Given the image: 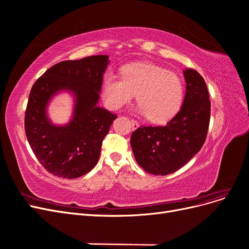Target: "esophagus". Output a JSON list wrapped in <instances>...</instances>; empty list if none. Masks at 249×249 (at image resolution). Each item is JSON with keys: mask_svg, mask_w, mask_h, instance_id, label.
I'll use <instances>...</instances> for the list:
<instances>
[{"mask_svg": "<svg viewBox=\"0 0 249 249\" xmlns=\"http://www.w3.org/2000/svg\"><path fill=\"white\" fill-rule=\"evenodd\" d=\"M131 122H132V124H133V126H134V127H137V126L139 125V123L137 122V120H136V119H134V118H132V119H131Z\"/></svg>", "mask_w": 249, "mask_h": 249, "instance_id": "34e87169", "label": "esophagus"}]
</instances>
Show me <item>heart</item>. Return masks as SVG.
<instances>
[{
    "label": "heart",
    "instance_id": "obj_1",
    "mask_svg": "<svg viewBox=\"0 0 249 249\" xmlns=\"http://www.w3.org/2000/svg\"><path fill=\"white\" fill-rule=\"evenodd\" d=\"M135 94L140 113L154 124H165L182 107L184 85L178 74L155 64H131L123 70V78L105 77L103 97L109 108L123 107Z\"/></svg>",
    "mask_w": 249,
    "mask_h": 249
}]
</instances>
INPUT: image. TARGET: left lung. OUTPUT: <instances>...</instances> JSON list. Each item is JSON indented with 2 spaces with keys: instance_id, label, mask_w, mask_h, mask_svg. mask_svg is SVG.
Instances as JSON below:
<instances>
[{
  "instance_id": "1",
  "label": "left lung",
  "mask_w": 249,
  "mask_h": 249,
  "mask_svg": "<svg viewBox=\"0 0 249 249\" xmlns=\"http://www.w3.org/2000/svg\"><path fill=\"white\" fill-rule=\"evenodd\" d=\"M183 106L165 125H140L131 146L139 166L155 176L176 172L197 154L207 139L211 103L206 82L194 70L184 71Z\"/></svg>"
}]
</instances>
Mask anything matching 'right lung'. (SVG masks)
I'll use <instances>...</instances> for the list:
<instances>
[{
	"mask_svg": "<svg viewBox=\"0 0 249 249\" xmlns=\"http://www.w3.org/2000/svg\"><path fill=\"white\" fill-rule=\"evenodd\" d=\"M108 56L66 60L53 65L34 83L25 113V132L35 157L53 176L76 178L99 161L102 143L117 115L97 106ZM61 89L77 97L74 118L65 127L53 126L45 108Z\"/></svg>",
	"mask_w": 249,
	"mask_h": 249,
	"instance_id": "obj_1",
	"label": "right lung"
}]
</instances>
